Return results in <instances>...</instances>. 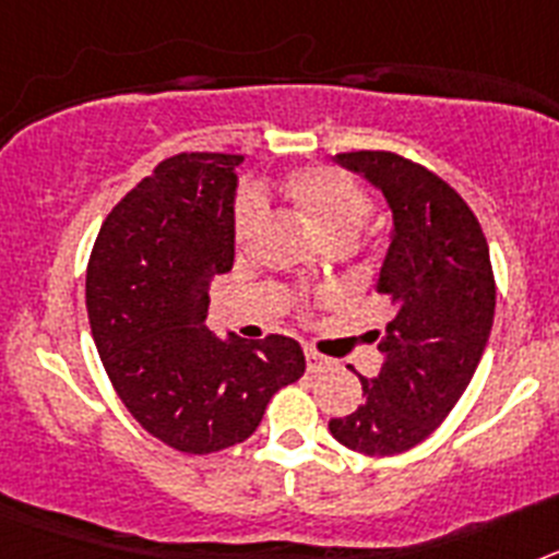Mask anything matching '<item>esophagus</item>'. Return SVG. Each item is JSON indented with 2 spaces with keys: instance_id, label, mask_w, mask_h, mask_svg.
<instances>
[{
  "instance_id": "obj_1",
  "label": "esophagus",
  "mask_w": 559,
  "mask_h": 559,
  "mask_svg": "<svg viewBox=\"0 0 559 559\" xmlns=\"http://www.w3.org/2000/svg\"><path fill=\"white\" fill-rule=\"evenodd\" d=\"M305 360H308V372H319V369H324L333 364L328 355L319 353V349H313V347H305Z\"/></svg>"
}]
</instances>
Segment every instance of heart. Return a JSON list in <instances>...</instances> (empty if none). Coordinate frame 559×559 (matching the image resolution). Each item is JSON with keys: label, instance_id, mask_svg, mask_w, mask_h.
Listing matches in <instances>:
<instances>
[{"label": "heart", "instance_id": "b5f03b06", "mask_svg": "<svg viewBox=\"0 0 559 559\" xmlns=\"http://www.w3.org/2000/svg\"><path fill=\"white\" fill-rule=\"evenodd\" d=\"M285 192L324 240H333L338 235H358L372 212L367 192L349 181L344 173L330 170V167H305V170L290 173L285 179ZM260 218H263V199L254 190H243L237 199L235 221H231L237 243H246L254 235Z\"/></svg>", "mask_w": 559, "mask_h": 559}]
</instances>
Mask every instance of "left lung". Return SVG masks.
I'll use <instances>...</instances> for the list:
<instances>
[{
  "mask_svg": "<svg viewBox=\"0 0 559 559\" xmlns=\"http://www.w3.org/2000/svg\"><path fill=\"white\" fill-rule=\"evenodd\" d=\"M378 187L392 210V240L374 290L392 302L380 335L383 367L360 378L364 403L330 419L349 451L394 456L419 445L471 383L496 313L490 249L476 215L437 173L389 151L335 156Z\"/></svg>",
  "mask_w": 559,
  "mask_h": 559,
  "instance_id": "obj_1",
  "label": "left lung"
}]
</instances>
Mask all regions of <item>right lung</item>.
Wrapping results in <instances>:
<instances>
[{
    "instance_id": "right-lung-1",
    "label": "right lung",
    "mask_w": 559,
    "mask_h": 559,
    "mask_svg": "<svg viewBox=\"0 0 559 559\" xmlns=\"http://www.w3.org/2000/svg\"><path fill=\"white\" fill-rule=\"evenodd\" d=\"M235 153L162 162L103 221L86 310L114 392L181 453L224 451L257 431L276 392L305 374L288 335L218 338L210 283L235 263Z\"/></svg>"
}]
</instances>
